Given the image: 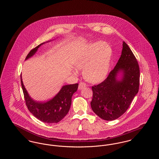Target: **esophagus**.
Listing matches in <instances>:
<instances>
[{
  "instance_id": "34e87169",
  "label": "esophagus",
  "mask_w": 159,
  "mask_h": 159,
  "mask_svg": "<svg viewBox=\"0 0 159 159\" xmlns=\"http://www.w3.org/2000/svg\"><path fill=\"white\" fill-rule=\"evenodd\" d=\"M86 86V84L84 82H80L79 84V89H82Z\"/></svg>"
}]
</instances>
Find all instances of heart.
I'll use <instances>...</instances> for the list:
<instances>
[{"label":"heart","mask_w":159,"mask_h":159,"mask_svg":"<svg viewBox=\"0 0 159 159\" xmlns=\"http://www.w3.org/2000/svg\"><path fill=\"white\" fill-rule=\"evenodd\" d=\"M111 54V48L104 42L89 43L77 55L75 66L78 69H84V76L88 81L99 82L108 73ZM73 73L77 71L73 70Z\"/></svg>","instance_id":"1"}]
</instances>
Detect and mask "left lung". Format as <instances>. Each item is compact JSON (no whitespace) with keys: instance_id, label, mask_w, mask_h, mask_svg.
<instances>
[{"instance_id":"8db88e82","label":"left lung","mask_w":159,"mask_h":159,"mask_svg":"<svg viewBox=\"0 0 159 159\" xmlns=\"http://www.w3.org/2000/svg\"><path fill=\"white\" fill-rule=\"evenodd\" d=\"M121 72V80L117 79ZM140 71L135 55L123 42L121 55L108 77L101 83L92 86L91 102L93 111L102 119L114 120L125 113L139 90Z\"/></svg>"}]
</instances>
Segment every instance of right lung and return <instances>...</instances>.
<instances>
[{
	"label": "right lung",
	"mask_w": 159,
	"mask_h": 159,
	"mask_svg": "<svg viewBox=\"0 0 159 159\" xmlns=\"http://www.w3.org/2000/svg\"><path fill=\"white\" fill-rule=\"evenodd\" d=\"M44 43L31 49L25 60L31 57L38 48ZM21 83L25 104L31 113L40 121L46 123H57L68 113L71 104V98L78 88V83L64 85L60 92L51 100L45 102H37L31 98L26 91L21 75Z\"/></svg>",
	"instance_id": "1"
}]
</instances>
